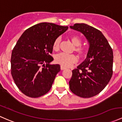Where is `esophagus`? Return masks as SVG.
<instances>
[{"label":"esophagus","mask_w":122,"mask_h":122,"mask_svg":"<svg viewBox=\"0 0 122 122\" xmlns=\"http://www.w3.org/2000/svg\"><path fill=\"white\" fill-rule=\"evenodd\" d=\"M66 69V68L64 67V66H62V65H61V70H64V69Z\"/></svg>","instance_id":"esophagus-1"}]
</instances>
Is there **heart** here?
Instances as JSON below:
<instances>
[{
  "instance_id": "1",
  "label": "heart",
  "mask_w": 122,
  "mask_h": 122,
  "mask_svg": "<svg viewBox=\"0 0 122 122\" xmlns=\"http://www.w3.org/2000/svg\"><path fill=\"white\" fill-rule=\"evenodd\" d=\"M70 39L73 45L75 46V51L81 57H83L86 54V51L85 48L81 46V40L77 36L73 35L71 36ZM61 42V38L58 37L55 39L53 44V49L55 51H57L60 49V45ZM77 61V58L73 54H67L65 53H60L56 55L55 57V61L56 63L60 64L64 67H68Z\"/></svg>"
}]
</instances>
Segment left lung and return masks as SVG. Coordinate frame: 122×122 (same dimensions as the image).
<instances>
[{"label": "left lung", "instance_id": "obj_1", "mask_svg": "<svg viewBox=\"0 0 122 122\" xmlns=\"http://www.w3.org/2000/svg\"><path fill=\"white\" fill-rule=\"evenodd\" d=\"M70 28L82 33L90 46L86 60L72 71L69 88L76 96L90 98L100 93L112 77L113 51L97 29L83 23L75 24Z\"/></svg>", "mask_w": 122, "mask_h": 122}]
</instances>
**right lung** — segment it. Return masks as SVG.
I'll return each mask as SVG.
<instances>
[{
  "label": "right lung",
  "mask_w": 122,
  "mask_h": 122,
  "mask_svg": "<svg viewBox=\"0 0 122 122\" xmlns=\"http://www.w3.org/2000/svg\"><path fill=\"white\" fill-rule=\"evenodd\" d=\"M68 28L41 22L26 29L17 41L11 53V73L16 86L28 97H41L50 90L60 71L59 64H50L54 60L50 56L53 44Z\"/></svg>",
  "instance_id": "add662e5"
}]
</instances>
